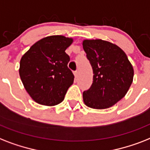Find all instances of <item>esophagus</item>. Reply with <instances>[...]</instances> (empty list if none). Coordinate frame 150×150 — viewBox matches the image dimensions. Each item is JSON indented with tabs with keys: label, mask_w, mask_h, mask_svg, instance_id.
Wrapping results in <instances>:
<instances>
[{
	"label": "esophagus",
	"mask_w": 150,
	"mask_h": 150,
	"mask_svg": "<svg viewBox=\"0 0 150 150\" xmlns=\"http://www.w3.org/2000/svg\"><path fill=\"white\" fill-rule=\"evenodd\" d=\"M74 75H75V78L78 77V75H79V72H78V71H74Z\"/></svg>",
	"instance_id": "34e87169"
}]
</instances>
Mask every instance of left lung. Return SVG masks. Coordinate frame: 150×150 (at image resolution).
<instances>
[{
	"label": "left lung",
	"instance_id": "1",
	"mask_svg": "<svg viewBox=\"0 0 150 150\" xmlns=\"http://www.w3.org/2000/svg\"><path fill=\"white\" fill-rule=\"evenodd\" d=\"M84 51L92 65L93 81L83 92L87 106L103 109L123 98L133 79V68L119 47L103 40H85Z\"/></svg>",
	"mask_w": 150,
	"mask_h": 150
}]
</instances>
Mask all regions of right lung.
I'll list each match as a JSON object with an SVG mask.
<instances>
[{"label": "right lung", "instance_id": "add662e5", "mask_svg": "<svg viewBox=\"0 0 150 150\" xmlns=\"http://www.w3.org/2000/svg\"><path fill=\"white\" fill-rule=\"evenodd\" d=\"M72 41V38L62 35L46 37L34 44L22 56L21 79L36 103L52 106L64 100L75 78L68 67L70 58L65 53Z\"/></svg>", "mask_w": 150, "mask_h": 150}]
</instances>
